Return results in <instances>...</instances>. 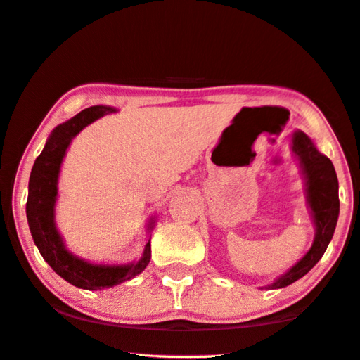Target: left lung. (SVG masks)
I'll list each match as a JSON object with an SVG mask.
<instances>
[{
    "mask_svg": "<svg viewBox=\"0 0 360 360\" xmlns=\"http://www.w3.org/2000/svg\"><path fill=\"white\" fill-rule=\"evenodd\" d=\"M293 152L300 158L307 181V202H309L314 222H316V238L304 258L266 288H283L306 276L322 258L332 240L336 221H338V178H336L332 160L322 155L312 144V141L301 131H296L293 134Z\"/></svg>",
    "mask_w": 360,
    "mask_h": 360,
    "instance_id": "8db88e82",
    "label": "left lung"
}]
</instances>
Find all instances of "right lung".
Instances as JSON below:
<instances>
[{
  "label": "right lung",
  "mask_w": 360,
  "mask_h": 360,
  "mask_svg": "<svg viewBox=\"0 0 360 360\" xmlns=\"http://www.w3.org/2000/svg\"><path fill=\"white\" fill-rule=\"evenodd\" d=\"M115 112V108L94 105L84 108L68 122L57 127L44 146L43 152L33 163L30 181H28L27 219L30 226L33 242L44 261L53 267L67 282L84 290H101L131 281L146 269L150 261V240L146 243L144 255L128 266H101L89 264L67 252L62 238L54 226V203L57 195V176H59L62 158L70 141L94 120L105 113Z\"/></svg>",
  "instance_id": "1"
}]
</instances>
